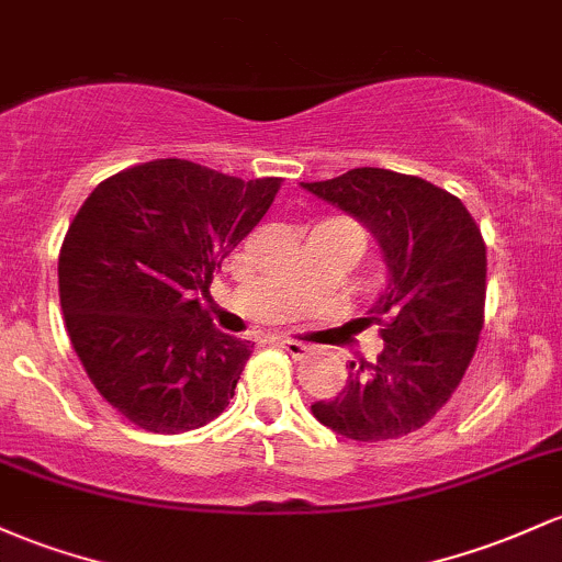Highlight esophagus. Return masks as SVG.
Returning <instances> with one entry per match:
<instances>
[{
    "label": "esophagus",
    "mask_w": 562,
    "mask_h": 562,
    "mask_svg": "<svg viewBox=\"0 0 562 562\" xmlns=\"http://www.w3.org/2000/svg\"><path fill=\"white\" fill-rule=\"evenodd\" d=\"M277 344H280V347L285 349L288 355H291V357H304V355H306V347H304V344L291 341V338H280V341H277Z\"/></svg>",
    "instance_id": "esophagus-1"
}]
</instances>
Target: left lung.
I'll list each match as a JSON object with an SVG mask.
<instances>
[{"mask_svg": "<svg viewBox=\"0 0 562 562\" xmlns=\"http://www.w3.org/2000/svg\"><path fill=\"white\" fill-rule=\"evenodd\" d=\"M373 234L386 267L368 310L384 349L351 362L349 384L312 405L314 418L360 442L422 429L456 392L477 349L485 310V243L459 196L416 176L355 168L301 183Z\"/></svg>", "mask_w": 562, "mask_h": 562, "instance_id": "obj_1", "label": "left lung"}]
</instances>
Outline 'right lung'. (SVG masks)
Returning <instances> with one entry per match:
<instances>
[{
    "label": "right lung",
    "mask_w": 562,
    "mask_h": 562,
    "mask_svg": "<svg viewBox=\"0 0 562 562\" xmlns=\"http://www.w3.org/2000/svg\"><path fill=\"white\" fill-rule=\"evenodd\" d=\"M282 178L154 159L106 178L74 215L58 291L95 390L138 427H205L234 397L250 341L202 310L213 269L267 215Z\"/></svg>",
    "instance_id": "1"
}]
</instances>
